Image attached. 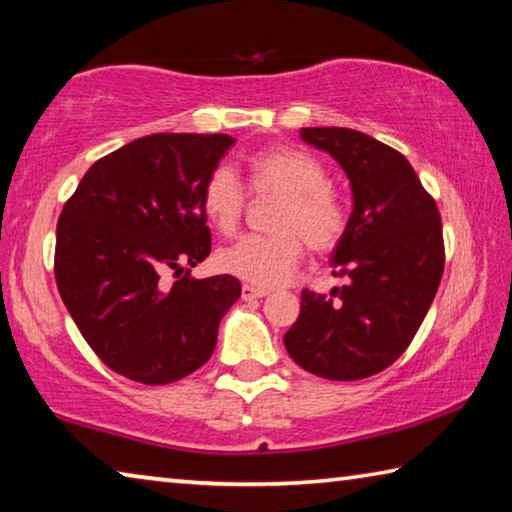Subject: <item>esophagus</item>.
<instances>
[{
    "instance_id": "esophagus-1",
    "label": "esophagus",
    "mask_w": 512,
    "mask_h": 512,
    "mask_svg": "<svg viewBox=\"0 0 512 512\" xmlns=\"http://www.w3.org/2000/svg\"><path fill=\"white\" fill-rule=\"evenodd\" d=\"M265 295H267V290H263V288H254V286H242V299H245V301L263 299Z\"/></svg>"
}]
</instances>
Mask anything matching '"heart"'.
Here are the masks:
<instances>
[{"mask_svg":"<svg viewBox=\"0 0 512 512\" xmlns=\"http://www.w3.org/2000/svg\"><path fill=\"white\" fill-rule=\"evenodd\" d=\"M251 190L276 195L270 217L272 236H247L217 256L224 274L256 288H274L295 274L304 258V242L315 254L335 247L345 231L347 213L338 192L329 186L326 167L304 149L272 147L249 158ZM204 213L222 236L238 229L247 206V192L231 167L208 174L201 190Z\"/></svg>","mask_w":512,"mask_h":512,"instance_id":"b5f03b06","label":"heart"}]
</instances>
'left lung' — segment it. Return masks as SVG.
Here are the masks:
<instances>
[{"mask_svg":"<svg viewBox=\"0 0 512 512\" xmlns=\"http://www.w3.org/2000/svg\"><path fill=\"white\" fill-rule=\"evenodd\" d=\"M299 136L351 183L354 211L331 254L333 276L349 283L331 297L301 292L283 345L322 379H367L404 354L433 304L445 270L440 213L406 156L367 133L311 127Z\"/></svg>","mask_w":512,"mask_h":512,"instance_id":"left-lung-1","label":"left lung"}]
</instances>
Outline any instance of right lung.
<instances>
[{"label": "right lung", "instance_id": "1", "mask_svg": "<svg viewBox=\"0 0 512 512\" xmlns=\"http://www.w3.org/2000/svg\"><path fill=\"white\" fill-rule=\"evenodd\" d=\"M224 133H154L90 167L56 226V286L113 372L163 385L199 370L240 299L236 276L190 279L211 254L201 190L233 147ZM184 274L165 287L162 274Z\"/></svg>", "mask_w": 512, "mask_h": 512}]
</instances>
